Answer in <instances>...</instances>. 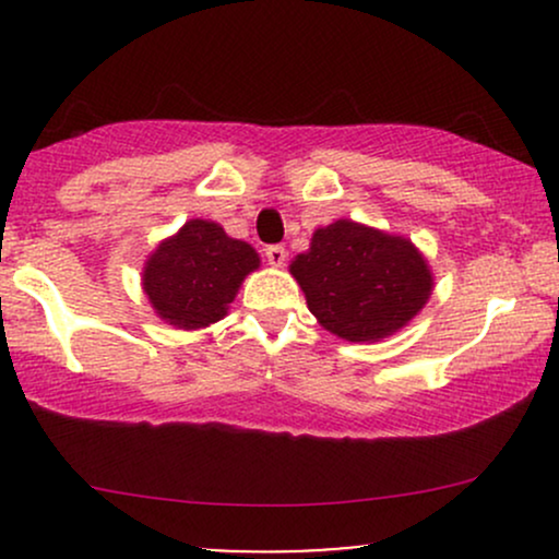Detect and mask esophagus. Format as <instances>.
Returning a JSON list of instances; mask_svg holds the SVG:
<instances>
[{
	"instance_id": "esophagus-1",
	"label": "esophagus",
	"mask_w": 559,
	"mask_h": 559,
	"mask_svg": "<svg viewBox=\"0 0 559 559\" xmlns=\"http://www.w3.org/2000/svg\"><path fill=\"white\" fill-rule=\"evenodd\" d=\"M265 260L271 267H284L286 262V249L281 243H273V247L265 249Z\"/></svg>"
}]
</instances>
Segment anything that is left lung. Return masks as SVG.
<instances>
[{
    "label": "left lung",
    "instance_id": "8db88e82",
    "mask_svg": "<svg viewBox=\"0 0 559 559\" xmlns=\"http://www.w3.org/2000/svg\"><path fill=\"white\" fill-rule=\"evenodd\" d=\"M307 307L333 336L373 344L394 336L433 292L428 260L407 236L342 221L318 228L288 265Z\"/></svg>",
    "mask_w": 559,
    "mask_h": 559
}]
</instances>
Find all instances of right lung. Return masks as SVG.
<instances>
[{"label": "right lung", "instance_id": "obj_1", "mask_svg": "<svg viewBox=\"0 0 559 559\" xmlns=\"http://www.w3.org/2000/svg\"><path fill=\"white\" fill-rule=\"evenodd\" d=\"M258 267L252 243L230 239L221 223L191 217L146 258L141 288L159 320L199 331L228 316L243 278Z\"/></svg>", "mask_w": 559, "mask_h": 559}]
</instances>
